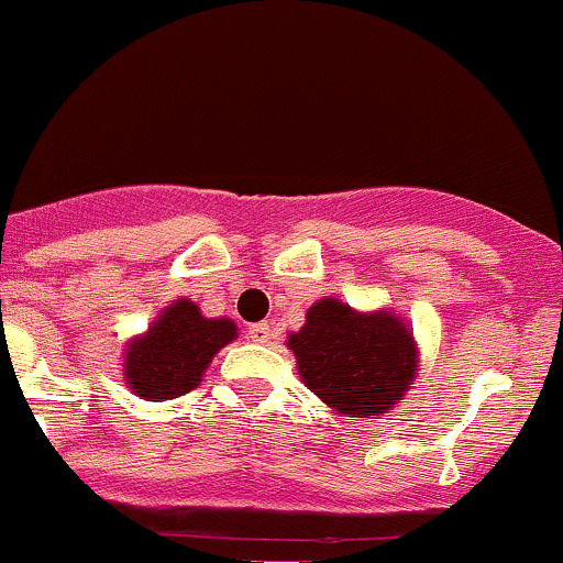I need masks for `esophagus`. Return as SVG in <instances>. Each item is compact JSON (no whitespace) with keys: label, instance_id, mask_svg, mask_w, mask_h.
Masks as SVG:
<instances>
[{"label":"esophagus","instance_id":"34e87169","mask_svg":"<svg viewBox=\"0 0 563 563\" xmlns=\"http://www.w3.org/2000/svg\"><path fill=\"white\" fill-rule=\"evenodd\" d=\"M273 335H275V331H273V325H269V322H256V325L249 328V339L256 341V344H267Z\"/></svg>","mask_w":563,"mask_h":563}]
</instances>
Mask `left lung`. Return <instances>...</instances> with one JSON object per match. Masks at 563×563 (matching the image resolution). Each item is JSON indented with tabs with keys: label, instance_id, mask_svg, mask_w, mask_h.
Wrapping results in <instances>:
<instances>
[{
	"label": "left lung",
	"instance_id": "left-lung-1",
	"mask_svg": "<svg viewBox=\"0 0 563 563\" xmlns=\"http://www.w3.org/2000/svg\"><path fill=\"white\" fill-rule=\"evenodd\" d=\"M288 349L303 384L346 418L394 410L418 371L416 339L402 320L357 312L339 299L314 301Z\"/></svg>",
	"mask_w": 563,
	"mask_h": 563
}]
</instances>
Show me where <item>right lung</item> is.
<instances>
[{"label": "right lung", "instance_id": "right-lung-1", "mask_svg": "<svg viewBox=\"0 0 563 563\" xmlns=\"http://www.w3.org/2000/svg\"><path fill=\"white\" fill-rule=\"evenodd\" d=\"M238 335L228 318H203L196 301L177 299L147 333L124 349V378L129 391L147 402L183 397L203 378L214 354Z\"/></svg>", "mask_w": 563, "mask_h": 563}]
</instances>
